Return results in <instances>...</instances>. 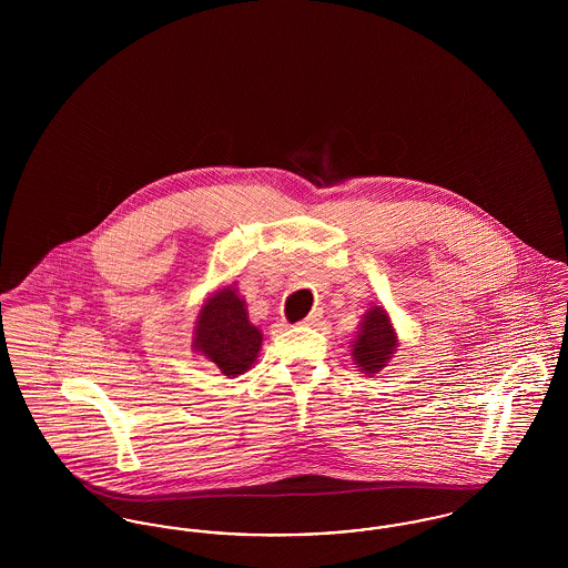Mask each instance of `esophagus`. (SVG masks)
I'll list each match as a JSON object with an SVG mask.
<instances>
[{
  "label": "esophagus",
  "instance_id": "obj_1",
  "mask_svg": "<svg viewBox=\"0 0 568 568\" xmlns=\"http://www.w3.org/2000/svg\"><path fill=\"white\" fill-rule=\"evenodd\" d=\"M320 320H322V315L320 313H311L304 322H302V325H308V327H313V325L320 324Z\"/></svg>",
  "mask_w": 568,
  "mask_h": 568
}]
</instances>
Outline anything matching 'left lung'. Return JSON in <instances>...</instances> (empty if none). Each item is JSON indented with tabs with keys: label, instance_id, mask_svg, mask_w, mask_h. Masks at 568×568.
<instances>
[{
	"label": "left lung",
	"instance_id": "obj_1",
	"mask_svg": "<svg viewBox=\"0 0 568 568\" xmlns=\"http://www.w3.org/2000/svg\"><path fill=\"white\" fill-rule=\"evenodd\" d=\"M398 334L385 306L373 304L357 325L352 345L355 368L366 377L381 373L398 349Z\"/></svg>",
	"mask_w": 568,
	"mask_h": 568
}]
</instances>
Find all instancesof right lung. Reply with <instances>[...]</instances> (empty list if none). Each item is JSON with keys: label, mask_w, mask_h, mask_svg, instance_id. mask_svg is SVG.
I'll use <instances>...</instances> for the list:
<instances>
[{"label": "right lung", "mask_w": 568, "mask_h": 568, "mask_svg": "<svg viewBox=\"0 0 568 568\" xmlns=\"http://www.w3.org/2000/svg\"><path fill=\"white\" fill-rule=\"evenodd\" d=\"M262 343L264 334L251 324L236 283L216 287L202 302L193 322L191 349L213 362L225 377H239L253 368Z\"/></svg>", "instance_id": "add662e5"}]
</instances>
